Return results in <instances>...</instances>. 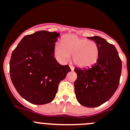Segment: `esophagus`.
Listing matches in <instances>:
<instances>
[{"label":"esophagus","instance_id":"34e87169","mask_svg":"<svg viewBox=\"0 0 130 130\" xmlns=\"http://www.w3.org/2000/svg\"><path fill=\"white\" fill-rule=\"evenodd\" d=\"M70 69H71V71H73V70H74V67H73V66H71V65H70Z\"/></svg>","mask_w":130,"mask_h":130}]
</instances>
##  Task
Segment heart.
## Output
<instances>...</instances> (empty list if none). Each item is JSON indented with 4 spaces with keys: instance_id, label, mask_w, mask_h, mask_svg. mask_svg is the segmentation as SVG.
<instances>
[{
    "instance_id": "obj_1",
    "label": "heart",
    "mask_w": 130,
    "mask_h": 130,
    "mask_svg": "<svg viewBox=\"0 0 130 130\" xmlns=\"http://www.w3.org/2000/svg\"><path fill=\"white\" fill-rule=\"evenodd\" d=\"M55 51L59 59L68 61L73 55L75 64L80 68H88L97 62L100 50L94 41L80 38L76 35H69L63 39L62 42H58L55 46Z\"/></svg>"
}]
</instances>
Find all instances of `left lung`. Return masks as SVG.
Segmentation results:
<instances>
[{
  "mask_svg": "<svg viewBox=\"0 0 130 130\" xmlns=\"http://www.w3.org/2000/svg\"><path fill=\"white\" fill-rule=\"evenodd\" d=\"M98 44L99 57L91 68H75L77 75L75 93L81 105L88 108L101 106L111 98L119 84L122 61L115 46L98 36L88 37Z\"/></svg>",
  "mask_w": 130,
  "mask_h": 130,
  "instance_id": "obj_1",
  "label": "left lung"
}]
</instances>
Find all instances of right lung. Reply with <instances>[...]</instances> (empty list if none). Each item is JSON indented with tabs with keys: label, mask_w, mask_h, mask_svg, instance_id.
I'll use <instances>...</instances> for the list:
<instances>
[{
	"label": "right lung",
	"mask_w": 130,
	"mask_h": 130,
	"mask_svg": "<svg viewBox=\"0 0 130 130\" xmlns=\"http://www.w3.org/2000/svg\"><path fill=\"white\" fill-rule=\"evenodd\" d=\"M60 34L39 31L26 35L13 51L9 73L13 84L22 98L37 105L47 104L55 97L59 84L71 71L55 55Z\"/></svg>",
	"instance_id": "1"
}]
</instances>
